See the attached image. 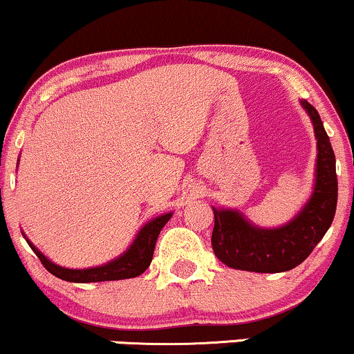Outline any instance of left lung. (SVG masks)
<instances>
[{
    "instance_id": "1",
    "label": "left lung",
    "mask_w": 354,
    "mask_h": 354,
    "mask_svg": "<svg viewBox=\"0 0 354 354\" xmlns=\"http://www.w3.org/2000/svg\"><path fill=\"white\" fill-rule=\"evenodd\" d=\"M300 104L310 116L317 139L315 182L307 203L277 228H263L239 210L212 207L215 226L212 246L228 268L250 272H286L307 259L333 221L338 200L337 160L320 115L307 100Z\"/></svg>"
}]
</instances>
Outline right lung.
Here are the masks:
<instances>
[{
	"label": "right lung",
	"mask_w": 354,
	"mask_h": 354,
	"mask_svg": "<svg viewBox=\"0 0 354 354\" xmlns=\"http://www.w3.org/2000/svg\"><path fill=\"white\" fill-rule=\"evenodd\" d=\"M172 213H164L152 218L151 221L142 225V228L138 231L136 238L133 239V243L129 244L128 250L123 254H120L115 259L108 261L102 266H95V268H85V269H71L64 268L52 263L47 256H44L41 251L29 241L28 236L24 234L26 241L30 246V250L36 252V256L41 259L44 268L49 270L50 274H54L55 277L62 279L67 282H103V281H121V279H131L138 277L149 268L152 254H154V248L157 236H159L160 230L164 228L165 223L170 220Z\"/></svg>",
	"instance_id": "add662e5"
}]
</instances>
